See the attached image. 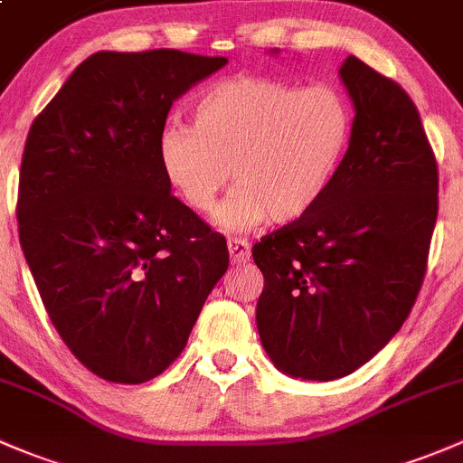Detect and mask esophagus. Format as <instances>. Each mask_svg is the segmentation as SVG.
<instances>
[{"label":"esophagus","instance_id":"34e87169","mask_svg":"<svg viewBox=\"0 0 463 463\" xmlns=\"http://www.w3.org/2000/svg\"><path fill=\"white\" fill-rule=\"evenodd\" d=\"M227 250H230L233 265L247 263L251 256V245L247 241H242V238H230V241H227Z\"/></svg>","mask_w":463,"mask_h":463}]
</instances>
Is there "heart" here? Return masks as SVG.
<instances>
[{
	"label": "heart",
	"mask_w": 463,
	"mask_h": 463,
	"mask_svg": "<svg viewBox=\"0 0 463 463\" xmlns=\"http://www.w3.org/2000/svg\"><path fill=\"white\" fill-rule=\"evenodd\" d=\"M350 128V109L335 89L236 75L200 95L194 127L160 133L158 158L166 183L203 213L236 178L216 213L222 230L245 232L267 218L288 225L327 192Z\"/></svg>",
	"instance_id": "obj_1"
}]
</instances>
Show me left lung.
Segmentation results:
<instances>
[{
  "label": "left lung",
  "mask_w": 463,
  "mask_h": 463,
  "mask_svg": "<svg viewBox=\"0 0 463 463\" xmlns=\"http://www.w3.org/2000/svg\"><path fill=\"white\" fill-rule=\"evenodd\" d=\"M354 104L350 146L317 207L256 242V326L271 364L294 379L354 373L403 326L426 276L439 174L410 95L343 61Z\"/></svg>",
  "instance_id": "8db88e82"
}]
</instances>
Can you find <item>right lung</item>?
Masks as SVG:
<instances>
[{
  "label": "right lung",
  "mask_w": 463,
  "mask_h": 463,
  "mask_svg": "<svg viewBox=\"0 0 463 463\" xmlns=\"http://www.w3.org/2000/svg\"><path fill=\"white\" fill-rule=\"evenodd\" d=\"M225 64L99 51L28 131L19 242L61 341L99 379L165 373L230 267L225 238L171 196L158 158L171 104Z\"/></svg>",
  "instance_id": "add662e5"
}]
</instances>
